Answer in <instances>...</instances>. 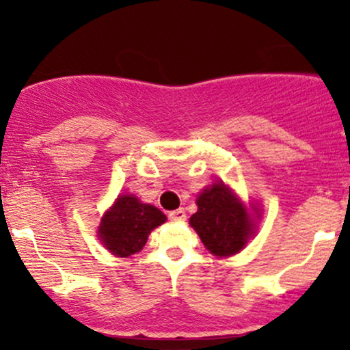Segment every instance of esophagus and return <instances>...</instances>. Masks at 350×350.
<instances>
[{"label": "esophagus", "instance_id": "esophagus-1", "mask_svg": "<svg viewBox=\"0 0 350 350\" xmlns=\"http://www.w3.org/2000/svg\"><path fill=\"white\" fill-rule=\"evenodd\" d=\"M170 219L174 220V222H184V220H186V212H184V208L172 211L170 212Z\"/></svg>", "mask_w": 350, "mask_h": 350}]
</instances>
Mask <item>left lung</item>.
<instances>
[{"instance_id":"1","label":"left lung","mask_w":350,"mask_h":350,"mask_svg":"<svg viewBox=\"0 0 350 350\" xmlns=\"http://www.w3.org/2000/svg\"><path fill=\"white\" fill-rule=\"evenodd\" d=\"M198 207L189 224L208 252L217 256H228L242 250L253 234V222L243 204L224 183L204 189L198 199Z\"/></svg>"}]
</instances>
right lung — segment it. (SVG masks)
<instances>
[{"instance_id": "right-lung-1", "label": "right lung", "mask_w": 350, "mask_h": 350, "mask_svg": "<svg viewBox=\"0 0 350 350\" xmlns=\"http://www.w3.org/2000/svg\"><path fill=\"white\" fill-rule=\"evenodd\" d=\"M166 222V215L150 204H142L135 196H122L103 215L98 237L111 253L130 256L146 243L152 228Z\"/></svg>"}]
</instances>
